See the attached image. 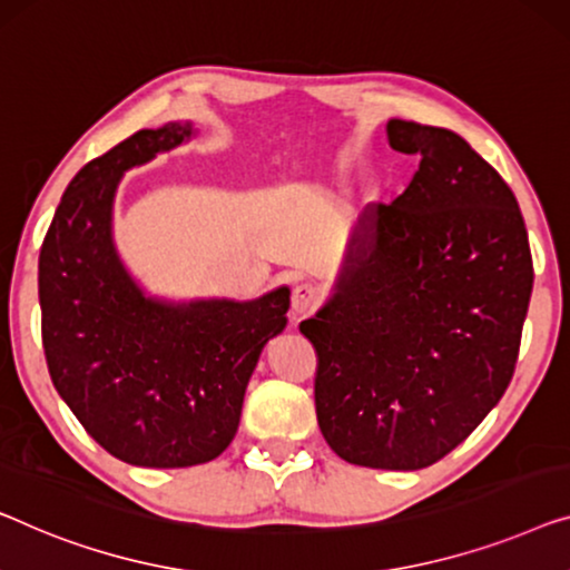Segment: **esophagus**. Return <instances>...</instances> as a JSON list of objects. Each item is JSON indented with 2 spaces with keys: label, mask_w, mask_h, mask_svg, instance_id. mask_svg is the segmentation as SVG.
I'll return each instance as SVG.
<instances>
[{
  "label": "esophagus",
  "mask_w": 570,
  "mask_h": 570,
  "mask_svg": "<svg viewBox=\"0 0 570 570\" xmlns=\"http://www.w3.org/2000/svg\"><path fill=\"white\" fill-rule=\"evenodd\" d=\"M321 287L313 283H298L293 287V318H303L318 308Z\"/></svg>",
  "instance_id": "esophagus-1"
}]
</instances>
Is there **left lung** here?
<instances>
[{"label":"left lung","mask_w":570,"mask_h":570,"mask_svg":"<svg viewBox=\"0 0 570 570\" xmlns=\"http://www.w3.org/2000/svg\"><path fill=\"white\" fill-rule=\"evenodd\" d=\"M419 154L393 203L354 226L336 293L301 334L316 346V416L352 465L419 470L458 448L514 375L532 254L517 197L455 130L387 120Z\"/></svg>","instance_id":"obj_1"}]
</instances>
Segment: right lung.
Listing matches in <instances>:
<instances>
[{
  "label": "right lung",
  "instance_id": "add662e5",
  "mask_svg": "<svg viewBox=\"0 0 570 570\" xmlns=\"http://www.w3.org/2000/svg\"><path fill=\"white\" fill-rule=\"evenodd\" d=\"M197 134L193 122L138 130L77 171L40 246L38 295L51 381L95 442L122 463L189 468L234 440L265 344L291 291L254 301H167L122 265L112 203L128 169Z\"/></svg>",
  "mask_w": 570,
  "mask_h": 570
}]
</instances>
